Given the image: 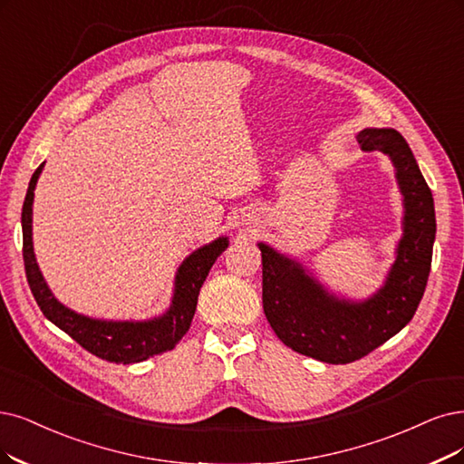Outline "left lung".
<instances>
[{
    "label": "left lung",
    "mask_w": 464,
    "mask_h": 464,
    "mask_svg": "<svg viewBox=\"0 0 464 464\" xmlns=\"http://www.w3.org/2000/svg\"><path fill=\"white\" fill-rule=\"evenodd\" d=\"M363 150H382L398 168L405 229L398 260L379 295L363 304L329 296L293 260L260 245L264 314L285 346L324 363H352L382 346L413 319L430 276L436 237L434 198L403 135L363 130Z\"/></svg>",
    "instance_id": "obj_1"
}]
</instances>
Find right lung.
I'll return each mask as SVG.
<instances>
[{"instance_id":"add662e5","label":"right lung","mask_w":464,"mask_h":464,"mask_svg":"<svg viewBox=\"0 0 464 464\" xmlns=\"http://www.w3.org/2000/svg\"><path fill=\"white\" fill-rule=\"evenodd\" d=\"M42 168L44 164H40L32 174L23 204V260L26 281L44 315L76 340L83 350L111 363H140L174 348L191 327L200 286L218 256L227 248V238H218L212 245L198 248L181 264L176 276L174 300H171V307L166 315L145 323H112L78 315L51 295L38 269L36 258H34L32 200Z\"/></svg>"}]
</instances>
